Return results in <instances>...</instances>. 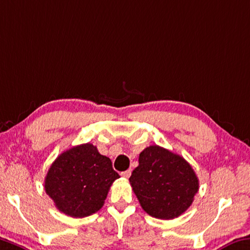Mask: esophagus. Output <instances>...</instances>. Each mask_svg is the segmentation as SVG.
<instances>
[{
	"mask_svg": "<svg viewBox=\"0 0 250 250\" xmlns=\"http://www.w3.org/2000/svg\"><path fill=\"white\" fill-rule=\"evenodd\" d=\"M121 176L124 178H129L130 176H131V170H125V171H122L121 172Z\"/></svg>",
	"mask_w": 250,
	"mask_h": 250,
	"instance_id": "esophagus-1",
	"label": "esophagus"
}]
</instances>
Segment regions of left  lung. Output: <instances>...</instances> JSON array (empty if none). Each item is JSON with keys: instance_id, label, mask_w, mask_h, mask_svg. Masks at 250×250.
<instances>
[{"instance_id": "left-lung-1", "label": "left lung", "mask_w": 250, "mask_h": 250, "mask_svg": "<svg viewBox=\"0 0 250 250\" xmlns=\"http://www.w3.org/2000/svg\"><path fill=\"white\" fill-rule=\"evenodd\" d=\"M129 181L142 209L165 220L187 210L199 189L191 166L179 154L159 146H150L139 154V166Z\"/></svg>"}]
</instances>
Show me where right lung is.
<instances>
[{
    "mask_svg": "<svg viewBox=\"0 0 250 250\" xmlns=\"http://www.w3.org/2000/svg\"><path fill=\"white\" fill-rule=\"evenodd\" d=\"M118 178L108 157L99 153L92 144H83L54 160L46 173L44 189L61 212L82 218L100 210Z\"/></svg>",
    "mask_w": 250,
    "mask_h": 250,
    "instance_id": "obj_1",
    "label": "right lung"
}]
</instances>
